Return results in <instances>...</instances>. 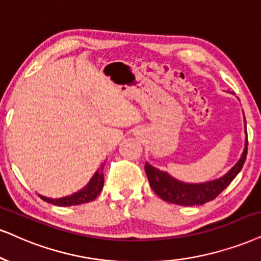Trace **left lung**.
Wrapping results in <instances>:
<instances>
[{
  "label": "left lung",
  "instance_id": "obj_1",
  "mask_svg": "<svg viewBox=\"0 0 261 261\" xmlns=\"http://www.w3.org/2000/svg\"><path fill=\"white\" fill-rule=\"evenodd\" d=\"M233 94V93H232ZM244 133L247 134L246 118H244ZM248 149V139L244 140V149L237 163L229 172L220 178L209 180L205 182H185L172 176L169 173L160 170L156 167L145 163V172L149 179L151 189L162 198L163 201L179 205H201L212 201L226 189L232 180L236 178L244 165Z\"/></svg>",
  "mask_w": 261,
  "mask_h": 261
}]
</instances>
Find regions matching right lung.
Instances as JSON below:
<instances>
[{"label": "right lung", "mask_w": 261, "mask_h": 261, "mask_svg": "<svg viewBox=\"0 0 261 261\" xmlns=\"http://www.w3.org/2000/svg\"><path fill=\"white\" fill-rule=\"evenodd\" d=\"M102 169H104V165H101L100 168L96 169V172L92 176V179L89 180L88 184L80 190V191L75 192V194L60 198H49L40 194H38V196H40L41 199L48 202V203L60 205V207H70V205L88 203V202L93 201V199H95L100 195L102 186H104V173H102Z\"/></svg>", "instance_id": "obj_1"}]
</instances>
